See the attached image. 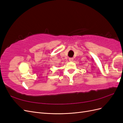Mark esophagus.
<instances>
[{
    "mask_svg": "<svg viewBox=\"0 0 123 123\" xmlns=\"http://www.w3.org/2000/svg\"><path fill=\"white\" fill-rule=\"evenodd\" d=\"M69 60L70 62H72L73 60V58H72V57H70V58H69Z\"/></svg>",
    "mask_w": 123,
    "mask_h": 123,
    "instance_id": "34e87169",
    "label": "esophagus"
}]
</instances>
